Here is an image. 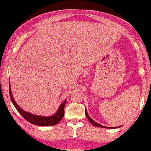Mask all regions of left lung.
Masks as SVG:
<instances>
[{"instance_id":"obj_1","label":"left lung","mask_w":151,"mask_h":151,"mask_svg":"<svg viewBox=\"0 0 151 151\" xmlns=\"http://www.w3.org/2000/svg\"><path fill=\"white\" fill-rule=\"evenodd\" d=\"M85 114H86V117H87V119H88V120L90 122V123L91 124H92L93 125V126H96V127H101V128H105V129H110V127H104V126H102V125H101V124H98V123H97V122H95L94 120H93V119L91 118V117H89V115H88V113H87V111H86V110H85ZM119 127H111L112 128V129H116V128H119Z\"/></svg>"}]
</instances>
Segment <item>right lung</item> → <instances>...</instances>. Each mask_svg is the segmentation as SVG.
I'll return each instance as SVG.
<instances>
[{
    "label": "right lung",
    "mask_w": 151,
    "mask_h": 151,
    "mask_svg": "<svg viewBox=\"0 0 151 151\" xmlns=\"http://www.w3.org/2000/svg\"><path fill=\"white\" fill-rule=\"evenodd\" d=\"M9 96H10V98H11L12 103H13L14 106L16 107V109H17L18 113H19L27 121H28L29 122L32 123V124L42 126V127H45V126H53V125L57 124L58 123H59L60 121L63 119L64 115H65V110H64V109H65V103L67 100L64 101V102L62 103L61 105L59 107V109H58L57 112L55 113L54 115H51V116L43 117V116H39V115L32 114V113L26 112V111L22 110V109L18 106L17 103L16 102V101L14 100L13 96H12L11 86H10V82H9Z\"/></svg>",
    "instance_id": "obj_1"
}]
</instances>
